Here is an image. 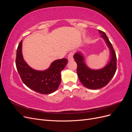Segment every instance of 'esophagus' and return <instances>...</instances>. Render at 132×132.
<instances>
[{"label":"esophagus","instance_id":"34e87169","mask_svg":"<svg viewBox=\"0 0 132 132\" xmlns=\"http://www.w3.org/2000/svg\"><path fill=\"white\" fill-rule=\"evenodd\" d=\"M73 55L74 53L72 52H71L69 53V54H68V60L70 61H73Z\"/></svg>","mask_w":132,"mask_h":132}]
</instances>
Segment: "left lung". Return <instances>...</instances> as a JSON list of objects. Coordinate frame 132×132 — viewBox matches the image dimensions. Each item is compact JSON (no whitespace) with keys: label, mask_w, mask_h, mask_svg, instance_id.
I'll return each instance as SVG.
<instances>
[{"label":"left lung","mask_w":132,"mask_h":132,"mask_svg":"<svg viewBox=\"0 0 132 132\" xmlns=\"http://www.w3.org/2000/svg\"><path fill=\"white\" fill-rule=\"evenodd\" d=\"M101 36L105 39L111 52V59L109 63L100 70H91L84 62L80 53H75L74 59L77 64V74L82 85L90 89H98L105 86L113 78L117 70V57L112 43L104 32L99 30Z\"/></svg>","instance_id":"obj_1"}]
</instances>
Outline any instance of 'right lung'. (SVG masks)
<instances>
[{
    "label": "right lung",
    "mask_w": 132,
    "mask_h": 132,
    "mask_svg": "<svg viewBox=\"0 0 132 132\" xmlns=\"http://www.w3.org/2000/svg\"><path fill=\"white\" fill-rule=\"evenodd\" d=\"M22 41L19 43L16 57V67L22 82L31 89L42 94L53 93L61 81V71L64 69L68 60L65 58L56 60L45 71L32 69L24 61L22 55Z\"/></svg>",
    "instance_id": "1"
}]
</instances>
